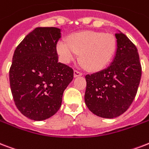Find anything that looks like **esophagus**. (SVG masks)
Segmentation results:
<instances>
[{"label": "esophagus", "mask_w": 149, "mask_h": 149, "mask_svg": "<svg viewBox=\"0 0 149 149\" xmlns=\"http://www.w3.org/2000/svg\"><path fill=\"white\" fill-rule=\"evenodd\" d=\"M83 73L81 72H79V70H74V77H80V76H82Z\"/></svg>", "instance_id": "34e87169"}]
</instances>
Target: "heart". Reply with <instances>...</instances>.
Here are the masks:
<instances>
[{"label":"heart","mask_w":149,"mask_h":149,"mask_svg":"<svg viewBox=\"0 0 149 149\" xmlns=\"http://www.w3.org/2000/svg\"><path fill=\"white\" fill-rule=\"evenodd\" d=\"M116 50V40L112 34L102 32L84 31L72 34L68 42L61 40L57 52L65 63H69L79 53V61L88 70L103 69L112 59Z\"/></svg>","instance_id":"obj_1"}]
</instances>
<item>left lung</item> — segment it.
Masks as SVG:
<instances>
[{
	"label": "left lung",
	"instance_id": "1",
	"mask_svg": "<svg viewBox=\"0 0 149 149\" xmlns=\"http://www.w3.org/2000/svg\"><path fill=\"white\" fill-rule=\"evenodd\" d=\"M117 49L110 65L86 75L85 103L97 116L112 119L122 115L134 99L141 77L138 49L124 33L115 34Z\"/></svg>",
	"mask_w": 149,
	"mask_h": 149
}]
</instances>
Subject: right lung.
Here are the masks:
<instances>
[{
	"instance_id": "add662e5",
	"label": "right lung",
	"mask_w": 149,
	"mask_h": 149,
	"mask_svg": "<svg viewBox=\"0 0 149 149\" xmlns=\"http://www.w3.org/2000/svg\"><path fill=\"white\" fill-rule=\"evenodd\" d=\"M60 29L37 27L15 50L9 70L11 94L17 109L29 119L44 120L61 107L73 70L58 62L57 43Z\"/></svg>"
}]
</instances>
